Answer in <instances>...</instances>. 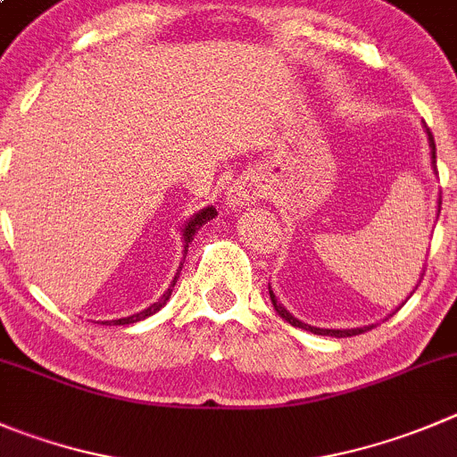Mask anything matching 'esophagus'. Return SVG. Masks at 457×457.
<instances>
[{"mask_svg":"<svg viewBox=\"0 0 457 457\" xmlns=\"http://www.w3.org/2000/svg\"><path fill=\"white\" fill-rule=\"evenodd\" d=\"M263 198V185L257 176H245L241 180L232 182L225 191V204L229 209H243L245 204L257 203Z\"/></svg>","mask_w":457,"mask_h":457,"instance_id":"1","label":"esophagus"}]
</instances>
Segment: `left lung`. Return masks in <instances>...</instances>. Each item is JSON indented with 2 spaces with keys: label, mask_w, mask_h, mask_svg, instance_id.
I'll return each instance as SVG.
<instances>
[{
  "label": "left lung",
  "mask_w": 457,
  "mask_h": 457,
  "mask_svg": "<svg viewBox=\"0 0 457 457\" xmlns=\"http://www.w3.org/2000/svg\"><path fill=\"white\" fill-rule=\"evenodd\" d=\"M426 132H428V146H430V166H433V170L435 173H437V160H435V142H433V135H430V130L428 128H426ZM440 207H442V198L437 200V216H440ZM421 277H424V270H421V275H420V281H421ZM420 281H417V287H420ZM415 287V288H417ZM415 288H412V293H415ZM268 293H270V302H272V309L277 311V315H279L281 320H287L288 325H293V327H297V329H306V331H311V334H318V336H334V338H349V336H358V334H365V331L368 329H372L374 325H370V327H356V329H322V327H311V325H306V322H302V320H297L295 315L291 313V311H287V306L284 304H279V302H277V297H275V293H272V288H270V284H268ZM411 293V295H412ZM408 295V297H411ZM406 297V300H408ZM392 315V313H390Z\"/></svg>",
  "instance_id": "obj_1"
}]
</instances>
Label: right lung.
<instances>
[{
	"label": "right lung",
	"instance_id": "add662e5",
	"mask_svg": "<svg viewBox=\"0 0 457 457\" xmlns=\"http://www.w3.org/2000/svg\"><path fill=\"white\" fill-rule=\"evenodd\" d=\"M214 216H219V212H216V209L212 207V204H209V207H204V209H200V212H195V214L191 216V219L187 220L185 225H182L180 232H182V245H185V250H182V253H185V254H182V257H187V250H189V243L194 241V234L198 232V229L203 228L204 223H207V220L214 219ZM182 263H185V262H180V266H178V272H176V275H173V281H170V287L166 288V291H164V295H162L160 300H157V302H153V304L148 306V309L139 311V313H135V315H128V318H119V320H104V322H101V325H132V322H139V320H146L148 315L157 313V311H160L162 306H164L166 302H169L170 291H173V287H176L178 277H180Z\"/></svg>",
	"mask_w": 457,
	"mask_h": 457
}]
</instances>
